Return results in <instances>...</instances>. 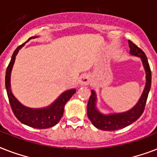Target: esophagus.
<instances>
[{"instance_id":"34e87169","label":"esophagus","mask_w":157,"mask_h":157,"mask_svg":"<svg viewBox=\"0 0 157 157\" xmlns=\"http://www.w3.org/2000/svg\"><path fill=\"white\" fill-rule=\"evenodd\" d=\"M90 82V78L87 74H83L81 75V77L79 78V85L81 86H88Z\"/></svg>"}]
</instances>
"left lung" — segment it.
<instances>
[{"instance_id":"1","label":"left lung","mask_w":157,"mask_h":157,"mask_svg":"<svg viewBox=\"0 0 157 157\" xmlns=\"http://www.w3.org/2000/svg\"><path fill=\"white\" fill-rule=\"evenodd\" d=\"M129 53L132 55L141 58L143 65L146 71V85L139 98V102L132 109L122 113L104 115L98 112L96 108V94L94 90H91V94L87 104V115L92 124L99 129L105 131H114L117 129H123L124 127L131 124L136 121L141 117L145 108L148 93L151 89V71L149 66L147 58L145 53L137 46L135 44L129 40Z\"/></svg>"}]
</instances>
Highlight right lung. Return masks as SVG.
<instances>
[{"label":"right lung","instance_id":"1","mask_svg":"<svg viewBox=\"0 0 157 157\" xmlns=\"http://www.w3.org/2000/svg\"><path fill=\"white\" fill-rule=\"evenodd\" d=\"M36 36H32L28 40L36 38ZM26 43V42H25ZM23 43L17 47L13 52L11 60L9 63L6 72V88L7 91L10 104L12 108L13 114L16 118L23 124L36 129H47L54 126L58 124L63 117L64 112V106L71 97L76 93L75 89H71L62 94L49 107L45 108H30L21 104L17 98L13 95L10 90V74L11 70L14 63L15 57L18 50L25 45Z\"/></svg>","mask_w":157,"mask_h":157}]
</instances>
